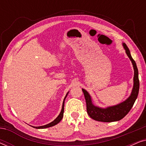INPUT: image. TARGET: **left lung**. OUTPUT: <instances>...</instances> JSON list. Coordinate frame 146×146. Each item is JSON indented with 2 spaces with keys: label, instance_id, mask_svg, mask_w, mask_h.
<instances>
[{
  "label": "left lung",
  "instance_id": "obj_1",
  "mask_svg": "<svg viewBox=\"0 0 146 146\" xmlns=\"http://www.w3.org/2000/svg\"><path fill=\"white\" fill-rule=\"evenodd\" d=\"M125 53L130 59L134 70V76H133V86L132 91L128 98L119 104L108 107L106 108L96 106L92 104L90 95L84 89H82L84 95L86 102L87 113L89 116L93 119L104 122H112L120 120L127 114L133 106L135 100L137 99L139 88V81L138 78V70L136 63L132 58L130 52L125 43H123Z\"/></svg>",
  "mask_w": 146,
  "mask_h": 146
}]
</instances>
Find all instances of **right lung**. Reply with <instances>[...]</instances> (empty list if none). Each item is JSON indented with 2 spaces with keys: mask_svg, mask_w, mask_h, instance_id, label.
<instances>
[{
  "mask_svg": "<svg viewBox=\"0 0 146 146\" xmlns=\"http://www.w3.org/2000/svg\"><path fill=\"white\" fill-rule=\"evenodd\" d=\"M68 92L66 94V95L64 99L63 104H62V110L60 111V114L58 115V116L56 118L54 119V120L53 121H52V122H50V123H48V124H46V125H42V126H38V127L32 126V127H35V128H36V129H44V128H47V127H50L54 126V125H56L57 123H58L60 121L62 120V117H63L64 110V100H65L66 98Z\"/></svg>",
  "mask_w": 146,
  "mask_h": 146,
  "instance_id": "add662e5",
  "label": "right lung"
}]
</instances>
